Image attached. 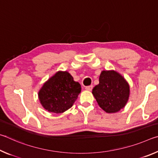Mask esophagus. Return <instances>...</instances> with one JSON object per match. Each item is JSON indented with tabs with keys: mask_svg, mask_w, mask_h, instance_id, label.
Returning a JSON list of instances; mask_svg holds the SVG:
<instances>
[{
	"mask_svg": "<svg viewBox=\"0 0 158 158\" xmlns=\"http://www.w3.org/2000/svg\"><path fill=\"white\" fill-rule=\"evenodd\" d=\"M85 90L90 91V90H92V89H93V85H88V86H85Z\"/></svg>",
	"mask_w": 158,
	"mask_h": 158,
	"instance_id": "obj_1",
	"label": "esophagus"
}]
</instances>
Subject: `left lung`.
<instances>
[{
    "mask_svg": "<svg viewBox=\"0 0 158 158\" xmlns=\"http://www.w3.org/2000/svg\"><path fill=\"white\" fill-rule=\"evenodd\" d=\"M99 106L107 113H115L126 105L130 95V87L125 79L115 71H102L99 84L93 88Z\"/></svg>",
    "mask_w": 158,
    "mask_h": 158,
    "instance_id": "1",
    "label": "left lung"
}]
</instances>
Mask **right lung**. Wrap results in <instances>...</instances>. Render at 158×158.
Instances as JSON below:
<instances>
[{
  "mask_svg": "<svg viewBox=\"0 0 158 158\" xmlns=\"http://www.w3.org/2000/svg\"><path fill=\"white\" fill-rule=\"evenodd\" d=\"M81 90V85L70 74L59 71L43 85L38 96L46 110L60 114L72 107Z\"/></svg>",
  "mask_w": 158,
  "mask_h": 158,
  "instance_id": "1",
  "label": "right lung"
}]
</instances>
